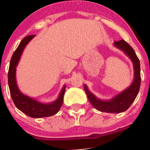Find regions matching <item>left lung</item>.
I'll return each mask as SVG.
<instances>
[{
    "mask_svg": "<svg viewBox=\"0 0 150 150\" xmlns=\"http://www.w3.org/2000/svg\"><path fill=\"white\" fill-rule=\"evenodd\" d=\"M114 45L124 51L133 62L134 67V80L133 83L127 89L122 91L120 94L108 101H103L97 99L91 91H89L86 85H84V89L90 103L94 108L102 112L119 114L125 111L130 108L139 93L141 85L140 62L133 47L125 40H122L118 42H114Z\"/></svg>",
    "mask_w": 150,
    "mask_h": 150,
    "instance_id": "obj_1",
    "label": "left lung"
}]
</instances>
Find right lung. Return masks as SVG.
I'll return each instance as SVG.
<instances>
[{"label":"right lung","instance_id":"obj_1","mask_svg":"<svg viewBox=\"0 0 150 150\" xmlns=\"http://www.w3.org/2000/svg\"><path fill=\"white\" fill-rule=\"evenodd\" d=\"M35 35H30L25 37L16 49L11 56L8 72V83L10 94L16 107L32 118H41L53 116L58 113L63 103L64 94L66 86L63 87L59 97L56 101L48 104L40 103L21 93L17 88L16 82V67L20 61V56L26 45L34 37Z\"/></svg>","mask_w":150,"mask_h":150}]
</instances>
